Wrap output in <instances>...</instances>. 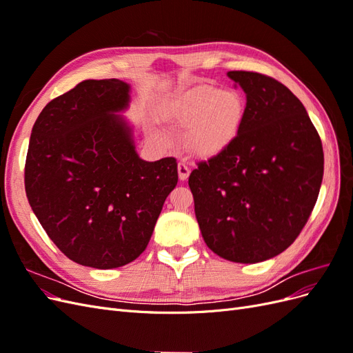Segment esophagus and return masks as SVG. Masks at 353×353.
Returning <instances> with one entry per match:
<instances>
[{
	"label": "esophagus",
	"mask_w": 353,
	"mask_h": 353,
	"mask_svg": "<svg viewBox=\"0 0 353 353\" xmlns=\"http://www.w3.org/2000/svg\"><path fill=\"white\" fill-rule=\"evenodd\" d=\"M178 176L181 181H185L190 176V168L183 162L178 163Z\"/></svg>",
	"instance_id": "obj_1"
}]
</instances>
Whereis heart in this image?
<instances>
[{
	"mask_svg": "<svg viewBox=\"0 0 353 353\" xmlns=\"http://www.w3.org/2000/svg\"><path fill=\"white\" fill-rule=\"evenodd\" d=\"M245 103L241 94L201 83L163 103L168 121L188 128L185 143L201 157H213L236 141L244 119Z\"/></svg>",
	"mask_w": 353,
	"mask_h": 353,
	"instance_id": "1",
	"label": "heart"
}]
</instances>
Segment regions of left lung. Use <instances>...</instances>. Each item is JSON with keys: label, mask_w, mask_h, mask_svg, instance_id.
Returning <instances> with one entry per match:
<instances>
[{"label": "left lung", "mask_w": 353, "mask_h": 353, "mask_svg": "<svg viewBox=\"0 0 353 353\" xmlns=\"http://www.w3.org/2000/svg\"><path fill=\"white\" fill-rule=\"evenodd\" d=\"M228 77L245 92L240 132L225 152L200 162L188 185L208 248L256 263L284 252L311 216L324 174L321 138L285 85L256 72Z\"/></svg>", "instance_id": "1"}]
</instances>
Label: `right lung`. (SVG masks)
<instances>
[{
  "label": "right lung",
  "instance_id": "add662e5",
  "mask_svg": "<svg viewBox=\"0 0 353 353\" xmlns=\"http://www.w3.org/2000/svg\"><path fill=\"white\" fill-rule=\"evenodd\" d=\"M130 85L87 79L51 100L32 128L25 190L42 228L83 266L135 261L178 183L175 157L145 162L122 116Z\"/></svg>",
  "mask_w": 353,
  "mask_h": 353
}]
</instances>
